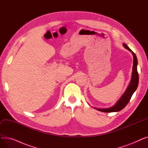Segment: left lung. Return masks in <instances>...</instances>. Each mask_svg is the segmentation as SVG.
<instances>
[{"instance_id": "8db88e82", "label": "left lung", "mask_w": 148, "mask_h": 148, "mask_svg": "<svg viewBox=\"0 0 148 148\" xmlns=\"http://www.w3.org/2000/svg\"><path fill=\"white\" fill-rule=\"evenodd\" d=\"M124 47L131 51L133 54L134 57V61H133V73H132V78L129 84L128 87L127 88L125 92H124L123 95L119 99V100L117 102L114 106L108 108H96L98 111L105 112V113H110V112H119L125 107L130 101V100L134 94V92L137 88L138 84V74L137 72V59L135 53L132 51V50L128 47L125 44H123Z\"/></svg>"}]
</instances>
